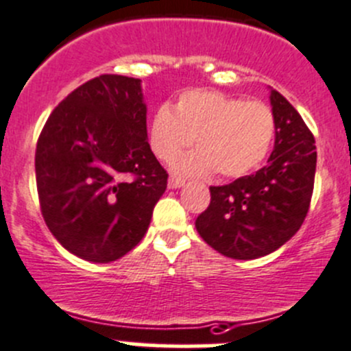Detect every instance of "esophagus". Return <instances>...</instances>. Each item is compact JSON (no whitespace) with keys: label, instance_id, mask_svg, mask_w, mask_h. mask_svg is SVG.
Returning <instances> with one entry per match:
<instances>
[{"label":"esophagus","instance_id":"34e87169","mask_svg":"<svg viewBox=\"0 0 351 351\" xmlns=\"http://www.w3.org/2000/svg\"><path fill=\"white\" fill-rule=\"evenodd\" d=\"M184 182H186V180L180 179V177H177V176L169 177V187H171V189H177V187L184 186Z\"/></svg>","mask_w":351,"mask_h":351}]
</instances>
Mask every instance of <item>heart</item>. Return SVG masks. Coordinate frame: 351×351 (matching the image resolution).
<instances>
[{"label":"heart","mask_w":351,"mask_h":351,"mask_svg":"<svg viewBox=\"0 0 351 351\" xmlns=\"http://www.w3.org/2000/svg\"><path fill=\"white\" fill-rule=\"evenodd\" d=\"M275 114L259 100L244 102L217 90H187L174 110L158 107L148 128V141L160 160L176 158L194 143L199 150L179 157L174 167L184 174L241 177L254 171L271 148Z\"/></svg>","instance_id":"b5f03b06"}]
</instances>
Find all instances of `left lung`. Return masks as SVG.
Instances as JSON below:
<instances>
[{
	"label": "left lung",
	"mask_w": 351,
	"mask_h": 351,
	"mask_svg": "<svg viewBox=\"0 0 351 351\" xmlns=\"http://www.w3.org/2000/svg\"><path fill=\"white\" fill-rule=\"evenodd\" d=\"M275 148L268 165L225 186H211L196 230L232 259H256L297 234L311 206L315 177L314 134L285 97L271 90Z\"/></svg>",
	"instance_id": "left-lung-1"
}]
</instances>
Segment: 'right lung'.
<instances>
[{"mask_svg": "<svg viewBox=\"0 0 351 351\" xmlns=\"http://www.w3.org/2000/svg\"><path fill=\"white\" fill-rule=\"evenodd\" d=\"M167 177L147 140L138 78L88 80L51 112L37 140L44 221L85 261H116L145 237Z\"/></svg>", "mask_w": 351, "mask_h": 351, "instance_id": "add662e5", "label": "right lung"}]
</instances>
